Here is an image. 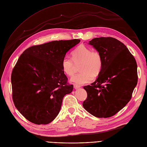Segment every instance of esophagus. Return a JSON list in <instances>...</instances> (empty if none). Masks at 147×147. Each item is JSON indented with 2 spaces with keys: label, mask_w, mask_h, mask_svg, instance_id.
I'll use <instances>...</instances> for the list:
<instances>
[{
  "label": "esophagus",
  "mask_w": 147,
  "mask_h": 147,
  "mask_svg": "<svg viewBox=\"0 0 147 147\" xmlns=\"http://www.w3.org/2000/svg\"><path fill=\"white\" fill-rule=\"evenodd\" d=\"M74 89H78L80 88V86H79V85H78V84H74Z\"/></svg>",
  "instance_id": "1"
}]
</instances>
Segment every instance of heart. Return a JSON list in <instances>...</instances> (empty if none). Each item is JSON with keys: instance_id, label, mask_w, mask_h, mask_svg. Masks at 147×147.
<instances>
[{"instance_id": "1", "label": "heart", "mask_w": 147, "mask_h": 147, "mask_svg": "<svg viewBox=\"0 0 147 147\" xmlns=\"http://www.w3.org/2000/svg\"><path fill=\"white\" fill-rule=\"evenodd\" d=\"M72 59L68 57L63 58L62 67L63 71L68 76L74 74L76 64L81 63L80 73L74 75L71 81L79 85L89 83L94 80V76H98L103 67V58L99 52L93 50L84 45H80L71 52Z\"/></svg>"}]
</instances>
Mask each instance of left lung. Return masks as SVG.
<instances>
[{"label":"left lung","mask_w":147,"mask_h":147,"mask_svg":"<svg viewBox=\"0 0 147 147\" xmlns=\"http://www.w3.org/2000/svg\"><path fill=\"white\" fill-rule=\"evenodd\" d=\"M89 44L101 54L103 67L96 81L83 87L88 96L83 106L95 117H110L132 98L138 82L136 62L126 46L115 38L96 37Z\"/></svg>","instance_id":"8db88e82"}]
</instances>
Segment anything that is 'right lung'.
I'll list each match as a JSON object with an SVG mask.
<instances>
[{"mask_svg":"<svg viewBox=\"0 0 147 147\" xmlns=\"http://www.w3.org/2000/svg\"><path fill=\"white\" fill-rule=\"evenodd\" d=\"M79 39L34 45L20 55L11 74L12 99L27 120L46 125L58 114L64 96L73 90L67 82L62 61Z\"/></svg>","mask_w":147,"mask_h":147,"instance_id":"obj_1","label":"right lung"}]
</instances>
